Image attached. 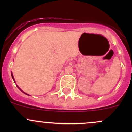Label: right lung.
Masks as SVG:
<instances>
[{
    "mask_svg": "<svg viewBox=\"0 0 132 132\" xmlns=\"http://www.w3.org/2000/svg\"><path fill=\"white\" fill-rule=\"evenodd\" d=\"M11 76H12V77H13V80H14V78H13V74L11 73Z\"/></svg>",
    "mask_w": 132,
    "mask_h": 132,
    "instance_id": "obj_1",
    "label": "right lung"
}]
</instances>
